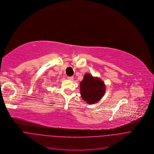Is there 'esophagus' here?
Masks as SVG:
<instances>
[{
  "instance_id": "esophagus-1",
  "label": "esophagus",
  "mask_w": 154,
  "mask_h": 154,
  "mask_svg": "<svg viewBox=\"0 0 154 154\" xmlns=\"http://www.w3.org/2000/svg\"><path fill=\"white\" fill-rule=\"evenodd\" d=\"M69 80H71V81H72V80H73V79H74V78H73V76H68V78H67Z\"/></svg>"
}]
</instances>
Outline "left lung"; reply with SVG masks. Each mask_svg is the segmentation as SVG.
I'll list each match as a JSON object with an SVG mask.
<instances>
[{
  "mask_svg": "<svg viewBox=\"0 0 154 154\" xmlns=\"http://www.w3.org/2000/svg\"><path fill=\"white\" fill-rule=\"evenodd\" d=\"M80 89L82 99L87 103L94 104L103 97L106 87L100 79L85 74L84 79L80 83Z\"/></svg>",
  "mask_w": 154,
  "mask_h": 154,
  "instance_id": "obj_1",
  "label": "left lung"
}]
</instances>
